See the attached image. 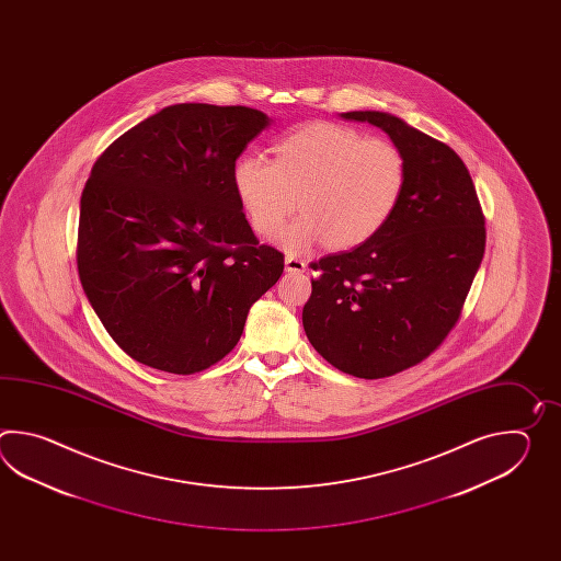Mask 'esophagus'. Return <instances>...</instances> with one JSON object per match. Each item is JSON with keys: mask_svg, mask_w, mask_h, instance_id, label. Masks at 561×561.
Wrapping results in <instances>:
<instances>
[{"mask_svg": "<svg viewBox=\"0 0 561 561\" xmlns=\"http://www.w3.org/2000/svg\"><path fill=\"white\" fill-rule=\"evenodd\" d=\"M285 268L286 273H290V275H298V273H305V271H307V263H305L302 259H298V256L286 254Z\"/></svg>", "mask_w": 561, "mask_h": 561, "instance_id": "obj_1", "label": "esophagus"}]
</instances>
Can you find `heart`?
<instances>
[{"label": "heart", "mask_w": 561, "mask_h": 561, "mask_svg": "<svg viewBox=\"0 0 561 561\" xmlns=\"http://www.w3.org/2000/svg\"><path fill=\"white\" fill-rule=\"evenodd\" d=\"M273 162L242 154L232 188L251 227L273 234L298 208L305 215L278 234L290 251L327 240L336 251L367 244L403 198L405 158L394 144L333 122H310L273 146Z\"/></svg>", "instance_id": "b5f03b06"}]
</instances>
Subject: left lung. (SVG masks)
<instances>
[{
  "label": "left lung",
  "instance_id": "obj_1",
  "mask_svg": "<svg viewBox=\"0 0 561 561\" xmlns=\"http://www.w3.org/2000/svg\"><path fill=\"white\" fill-rule=\"evenodd\" d=\"M341 118L381 128L405 158L403 198L367 244L314 263L302 309L310 345L358 379L409 369L442 345L485 252V220L463 160L387 112Z\"/></svg>",
  "mask_w": 561,
  "mask_h": 561
}]
</instances>
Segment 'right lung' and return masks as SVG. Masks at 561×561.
Segmentation results:
<instances>
[{"instance_id": "1", "label": "right lung", "mask_w": 561, "mask_h": 561, "mask_svg": "<svg viewBox=\"0 0 561 561\" xmlns=\"http://www.w3.org/2000/svg\"><path fill=\"white\" fill-rule=\"evenodd\" d=\"M271 122L254 107L174 104L95 160L80 201L78 273L134 360L174 375L208 369L283 275V254L259 244L232 188L237 158Z\"/></svg>"}]
</instances>
